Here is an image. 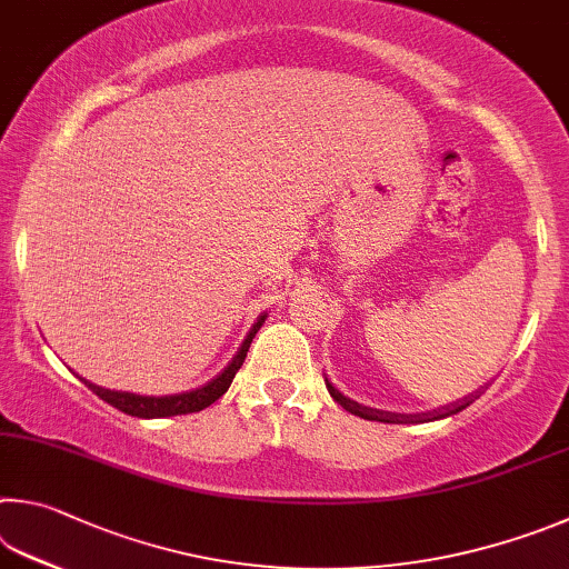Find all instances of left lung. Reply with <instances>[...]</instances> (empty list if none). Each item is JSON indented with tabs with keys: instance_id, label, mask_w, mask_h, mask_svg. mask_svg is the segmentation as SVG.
<instances>
[{
	"instance_id": "obj_1",
	"label": "left lung",
	"mask_w": 569,
	"mask_h": 569,
	"mask_svg": "<svg viewBox=\"0 0 569 569\" xmlns=\"http://www.w3.org/2000/svg\"><path fill=\"white\" fill-rule=\"evenodd\" d=\"M325 385H327V390H330V395L335 397V402L337 405H342L347 412H352V415H357V417H365V420H375V422H400L397 420V415H390V412H380V410H370V407H362V405H357V402H352L350 397H345L340 390H337V387L327 380L325 377ZM470 405V402H462V405H455L452 410L450 407H447L445 412H437V415H432V420H440V417H450V415H455V412H460V410H465V407ZM422 420V417H420ZM430 420V415L425 417V422Z\"/></svg>"
}]
</instances>
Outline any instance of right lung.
<instances>
[{
	"label": "right lung",
	"mask_w": 569,
	"mask_h": 569,
	"mask_svg": "<svg viewBox=\"0 0 569 569\" xmlns=\"http://www.w3.org/2000/svg\"><path fill=\"white\" fill-rule=\"evenodd\" d=\"M267 320V312H262L257 317V322L252 325V330L244 337L242 347H239V352L232 357V362L224 367L222 375H217L212 382H207L204 387H199V390H189L184 395H169V397H142V395H134V392H114V390H102L99 385L87 382L84 377H79L89 390H92L99 400H104L107 405L117 407L119 412L124 415H132V417H174V415H189V412H202L204 407L214 405L219 397H222L229 385H232L234 375L239 367H242L244 357L249 352V345H252L254 335L262 322Z\"/></svg>",
	"instance_id": "obj_1"
}]
</instances>
